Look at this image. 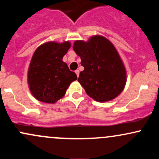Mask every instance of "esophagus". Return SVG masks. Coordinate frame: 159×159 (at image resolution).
<instances>
[{"instance_id": "esophagus-1", "label": "esophagus", "mask_w": 159, "mask_h": 159, "mask_svg": "<svg viewBox=\"0 0 159 159\" xmlns=\"http://www.w3.org/2000/svg\"><path fill=\"white\" fill-rule=\"evenodd\" d=\"M75 73L77 75V77L78 78V76H79V70H78V69H77V70H75Z\"/></svg>"}]
</instances>
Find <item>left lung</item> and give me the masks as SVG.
<instances>
[{
	"label": "left lung",
	"mask_w": 159,
	"mask_h": 159,
	"mask_svg": "<svg viewBox=\"0 0 159 159\" xmlns=\"http://www.w3.org/2000/svg\"><path fill=\"white\" fill-rule=\"evenodd\" d=\"M73 50L84 69L78 81L89 97L98 102L115 99L126 84V71L116 49L108 39L95 35L88 42L76 41Z\"/></svg>",
	"instance_id": "8db88e82"
}]
</instances>
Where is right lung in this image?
<instances>
[{"label":"right lung","mask_w":159,"mask_h":159,"mask_svg":"<svg viewBox=\"0 0 159 159\" xmlns=\"http://www.w3.org/2000/svg\"><path fill=\"white\" fill-rule=\"evenodd\" d=\"M69 41L48 42L36 49L28 71V83L38 100L54 103L65 95L72 81L77 79L62 57L70 48Z\"/></svg>","instance_id":"obj_1"}]
</instances>
